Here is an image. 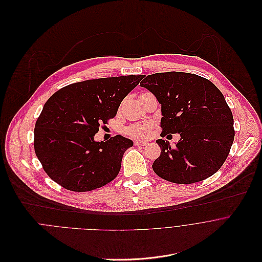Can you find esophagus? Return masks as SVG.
I'll return each instance as SVG.
<instances>
[{
	"label": "esophagus",
	"mask_w": 262,
	"mask_h": 262,
	"mask_svg": "<svg viewBox=\"0 0 262 262\" xmlns=\"http://www.w3.org/2000/svg\"><path fill=\"white\" fill-rule=\"evenodd\" d=\"M134 144H135V145H138V146H139V145H141V146H145V145H147L148 143H147L146 141H138V140H136V141L134 142Z\"/></svg>",
	"instance_id": "esophagus-1"
}]
</instances>
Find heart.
Instances as JSON below:
<instances>
[{
    "instance_id": "1",
    "label": "heart",
    "mask_w": 262,
    "mask_h": 262,
    "mask_svg": "<svg viewBox=\"0 0 262 262\" xmlns=\"http://www.w3.org/2000/svg\"><path fill=\"white\" fill-rule=\"evenodd\" d=\"M151 130V124L149 123H137L126 128V133L131 137L138 139H145L149 136Z\"/></svg>"
}]
</instances>
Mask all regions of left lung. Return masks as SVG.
<instances>
[{
    "mask_svg": "<svg viewBox=\"0 0 262 262\" xmlns=\"http://www.w3.org/2000/svg\"><path fill=\"white\" fill-rule=\"evenodd\" d=\"M144 76L140 85L161 104V136L181 135L173 147L167 140H156L161 154L151 165L155 173L186 185L216 173L234 139L233 117L223 94L212 81L192 73Z\"/></svg>",
    "mask_w": 262,
    "mask_h": 262,
    "instance_id": "8db88e82",
    "label": "left lung"
}]
</instances>
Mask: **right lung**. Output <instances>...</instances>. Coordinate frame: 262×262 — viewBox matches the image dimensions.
<instances>
[{"label":"right lung","mask_w":262,"mask_h":262,"mask_svg":"<svg viewBox=\"0 0 262 262\" xmlns=\"http://www.w3.org/2000/svg\"><path fill=\"white\" fill-rule=\"evenodd\" d=\"M143 75L89 79L66 85L44 104L34 130V148L47 176L63 188L86 192L119 174L133 141L117 135L95 141L100 126L115 118L123 99Z\"/></svg>","instance_id":"1"}]
</instances>
